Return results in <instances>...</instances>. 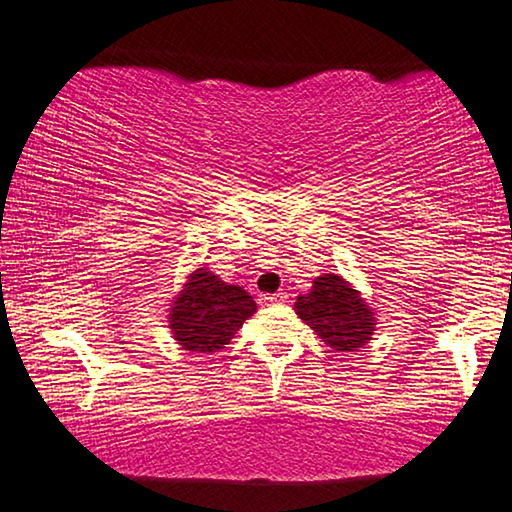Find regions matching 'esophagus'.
Segmentation results:
<instances>
[{"mask_svg":"<svg viewBox=\"0 0 512 512\" xmlns=\"http://www.w3.org/2000/svg\"><path fill=\"white\" fill-rule=\"evenodd\" d=\"M287 292H276V294H262L259 297V304L262 306H273V304H285Z\"/></svg>","mask_w":512,"mask_h":512,"instance_id":"esophagus-1","label":"esophagus"}]
</instances>
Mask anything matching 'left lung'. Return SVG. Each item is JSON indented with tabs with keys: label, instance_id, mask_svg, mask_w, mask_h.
I'll return each instance as SVG.
<instances>
[{
	"label": "left lung",
	"instance_id": "obj_1",
	"mask_svg": "<svg viewBox=\"0 0 512 512\" xmlns=\"http://www.w3.org/2000/svg\"><path fill=\"white\" fill-rule=\"evenodd\" d=\"M297 315L338 352H352L371 341L376 331V315L366 306L348 280L325 273L313 280L308 294L297 299Z\"/></svg>",
	"mask_w": 512,
	"mask_h": 512
}]
</instances>
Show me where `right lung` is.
<instances>
[{"label":"right lung","instance_id":"right-lung-1","mask_svg":"<svg viewBox=\"0 0 512 512\" xmlns=\"http://www.w3.org/2000/svg\"><path fill=\"white\" fill-rule=\"evenodd\" d=\"M255 311L257 304L243 287L197 269L174 299L169 329L183 350L211 355L225 348Z\"/></svg>","mask_w":512,"mask_h":512}]
</instances>
